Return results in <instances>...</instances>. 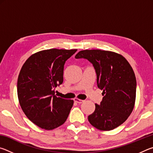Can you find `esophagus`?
Here are the masks:
<instances>
[{
    "instance_id": "1",
    "label": "esophagus",
    "mask_w": 153,
    "mask_h": 153,
    "mask_svg": "<svg viewBox=\"0 0 153 153\" xmlns=\"http://www.w3.org/2000/svg\"><path fill=\"white\" fill-rule=\"evenodd\" d=\"M74 101L76 102H77V103H79V104H80V103H82L83 102H84V100H81V99H79V98H74Z\"/></svg>"
}]
</instances>
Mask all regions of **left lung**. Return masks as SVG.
Segmentation results:
<instances>
[{
	"instance_id": "left-lung-1",
	"label": "left lung",
	"mask_w": 153,
	"mask_h": 153,
	"mask_svg": "<svg viewBox=\"0 0 153 153\" xmlns=\"http://www.w3.org/2000/svg\"><path fill=\"white\" fill-rule=\"evenodd\" d=\"M75 58L86 59L93 65L97 86L103 90L102 101L95 104L89 122L102 131L117 128L130 115L135 104L136 79L132 67L122 55L111 51H81Z\"/></svg>"
}]
</instances>
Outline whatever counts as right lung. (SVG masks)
<instances>
[{"mask_svg": "<svg viewBox=\"0 0 153 153\" xmlns=\"http://www.w3.org/2000/svg\"><path fill=\"white\" fill-rule=\"evenodd\" d=\"M77 49L52 48L28 58L17 79V96L27 117L40 128L51 130L67 120L74 100L56 97L55 88L63 82L65 61Z\"/></svg>", "mask_w": 153, "mask_h": 153, "instance_id": "obj_1", "label": "right lung"}]
</instances>
